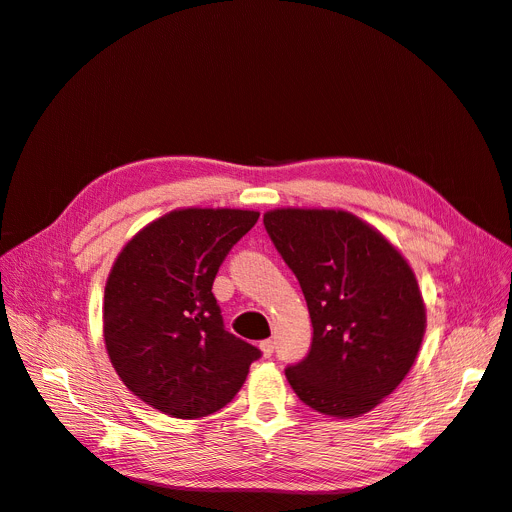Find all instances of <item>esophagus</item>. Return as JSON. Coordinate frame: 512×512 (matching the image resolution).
Segmentation results:
<instances>
[{"label": "esophagus", "instance_id": "1", "mask_svg": "<svg viewBox=\"0 0 512 512\" xmlns=\"http://www.w3.org/2000/svg\"><path fill=\"white\" fill-rule=\"evenodd\" d=\"M260 351L264 357H271L273 351H275V342L273 340H262L260 342Z\"/></svg>", "mask_w": 512, "mask_h": 512}]
</instances>
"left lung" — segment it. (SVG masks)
Masks as SVG:
<instances>
[{
	"label": "left lung",
	"mask_w": 512,
	"mask_h": 512,
	"mask_svg": "<svg viewBox=\"0 0 512 512\" xmlns=\"http://www.w3.org/2000/svg\"><path fill=\"white\" fill-rule=\"evenodd\" d=\"M264 229L296 275L313 323L311 351L285 370L298 399L332 418L374 410L412 370L426 306L403 254L344 210L277 208Z\"/></svg>",
	"instance_id": "8db88e82"
}]
</instances>
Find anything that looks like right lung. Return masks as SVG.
<instances>
[{"label": "right lung", "instance_id": "obj_1", "mask_svg": "<svg viewBox=\"0 0 512 512\" xmlns=\"http://www.w3.org/2000/svg\"><path fill=\"white\" fill-rule=\"evenodd\" d=\"M254 210L185 208L140 229L102 302L109 359L130 391L174 418H203L239 393L260 351L224 330L212 283Z\"/></svg>", "mask_w": 512, "mask_h": 512}]
</instances>
